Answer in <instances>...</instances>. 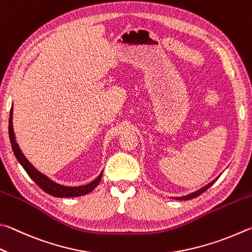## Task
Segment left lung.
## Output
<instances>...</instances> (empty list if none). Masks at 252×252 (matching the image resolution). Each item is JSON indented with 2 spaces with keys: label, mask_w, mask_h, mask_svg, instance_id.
Segmentation results:
<instances>
[{
  "label": "left lung",
  "mask_w": 252,
  "mask_h": 252,
  "mask_svg": "<svg viewBox=\"0 0 252 252\" xmlns=\"http://www.w3.org/2000/svg\"><path fill=\"white\" fill-rule=\"evenodd\" d=\"M218 177H219V176H218ZM218 177L216 178V179H214L213 182L209 183L208 185H206V186H204V187L200 188V189H198L197 191H195V192H191V193H189V195H186V196H182V197H176L175 199H177V200H189V199H192V198H195V197H198V196H199V195H201L202 192L206 191L207 189H208L209 187L213 186V184H215V182H216V180L218 179Z\"/></svg>",
  "instance_id": "obj_1"
}]
</instances>
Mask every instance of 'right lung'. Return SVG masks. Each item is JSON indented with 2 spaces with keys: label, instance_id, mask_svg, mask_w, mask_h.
Wrapping results in <instances>:
<instances>
[{
  "label": "right lung",
  "instance_id": "obj_1",
  "mask_svg": "<svg viewBox=\"0 0 252 252\" xmlns=\"http://www.w3.org/2000/svg\"><path fill=\"white\" fill-rule=\"evenodd\" d=\"M12 121H13V107L11 108L10 119H8V135H10V140H11V146L13 149V153H14L17 161L20 162L22 167L24 168V170L28 173L30 177L34 180V183L36 184L39 188L43 189V190L47 192L48 195H52V196L59 197V198H68V197L84 196V195H86V193L91 192L93 189H95L97 187V185L99 184L100 179H101V176H103V171H101L98 177L93 180L92 183L84 185V186H77V187L63 186V185H60L55 182H53V180L48 178L47 176L42 174L41 171H38L28 160V158L24 156V154L22 153L19 144L16 143L14 131H13V122Z\"/></svg>",
  "mask_w": 252,
  "mask_h": 252
}]
</instances>
